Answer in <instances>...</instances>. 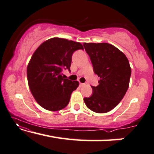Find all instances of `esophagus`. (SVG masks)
Returning a JSON list of instances; mask_svg holds the SVG:
<instances>
[{
  "mask_svg": "<svg viewBox=\"0 0 154 154\" xmlns=\"http://www.w3.org/2000/svg\"><path fill=\"white\" fill-rule=\"evenodd\" d=\"M85 84H83V83H79V86L80 87H82V86H85Z\"/></svg>",
  "mask_w": 154,
  "mask_h": 154,
  "instance_id": "1",
  "label": "esophagus"
}]
</instances>
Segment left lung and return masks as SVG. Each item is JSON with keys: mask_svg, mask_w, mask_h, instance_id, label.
<instances>
[{"mask_svg": "<svg viewBox=\"0 0 154 154\" xmlns=\"http://www.w3.org/2000/svg\"><path fill=\"white\" fill-rule=\"evenodd\" d=\"M84 47L100 77L97 86H91L93 95L85 97L86 106L95 113H104L113 109L127 93L131 69L125 54L107 43H84Z\"/></svg>", "mask_w": 154, "mask_h": 154, "instance_id": "8db88e82", "label": "left lung"}]
</instances>
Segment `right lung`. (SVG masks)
Segmentation results:
<instances>
[{
	"label": "right lung",
	"instance_id": "add662e5",
	"mask_svg": "<svg viewBox=\"0 0 154 154\" xmlns=\"http://www.w3.org/2000/svg\"><path fill=\"white\" fill-rule=\"evenodd\" d=\"M79 49H84L79 42L54 37L41 43L34 52L27 68V82L34 99L43 109L57 111L69 103L79 82L66 79L62 71L70 70L72 55Z\"/></svg>",
	"mask_w": 154,
	"mask_h": 154
}]
</instances>
